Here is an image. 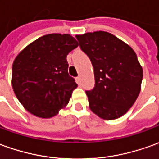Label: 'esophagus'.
Wrapping results in <instances>:
<instances>
[{"mask_svg": "<svg viewBox=\"0 0 159 159\" xmlns=\"http://www.w3.org/2000/svg\"><path fill=\"white\" fill-rule=\"evenodd\" d=\"M76 82H77L78 84H80V76L76 78Z\"/></svg>", "mask_w": 159, "mask_h": 159, "instance_id": "obj_1", "label": "esophagus"}]
</instances>
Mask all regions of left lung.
<instances>
[{"instance_id":"8db88e82","label":"left lung","mask_w":159,"mask_h":159,"mask_svg":"<svg viewBox=\"0 0 159 159\" xmlns=\"http://www.w3.org/2000/svg\"><path fill=\"white\" fill-rule=\"evenodd\" d=\"M93 66L95 86L86 91L93 112L118 119L132 107L141 90L143 69L129 45L105 31L76 36Z\"/></svg>"}]
</instances>
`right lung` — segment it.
<instances>
[{"label":"right lung","instance_id":"1","mask_svg":"<svg viewBox=\"0 0 159 159\" xmlns=\"http://www.w3.org/2000/svg\"><path fill=\"white\" fill-rule=\"evenodd\" d=\"M79 46L70 34L41 36L23 49L12 66V86L24 108L48 119L69 102L78 85L68 74L66 56Z\"/></svg>","mask_w":159,"mask_h":159}]
</instances>
